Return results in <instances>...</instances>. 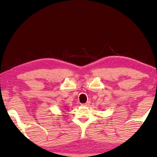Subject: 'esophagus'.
<instances>
[{"label": "esophagus", "mask_w": 157, "mask_h": 157, "mask_svg": "<svg viewBox=\"0 0 157 157\" xmlns=\"http://www.w3.org/2000/svg\"><path fill=\"white\" fill-rule=\"evenodd\" d=\"M90 105V101H87L84 104H82V106H88Z\"/></svg>", "instance_id": "esophagus-1"}]
</instances>
